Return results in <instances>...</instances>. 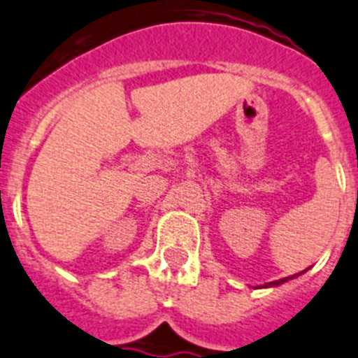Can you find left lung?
<instances>
[{
  "mask_svg": "<svg viewBox=\"0 0 358 358\" xmlns=\"http://www.w3.org/2000/svg\"><path fill=\"white\" fill-rule=\"evenodd\" d=\"M293 276H296V275H293ZM293 276H291V278H293ZM287 278H289V276H286V278H280V280H275V282H269V284H267V286H278V284H282V282H286Z\"/></svg>",
  "mask_w": 358,
  "mask_h": 358,
  "instance_id": "8db88e82",
  "label": "left lung"
}]
</instances>
